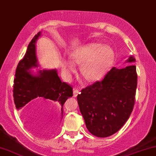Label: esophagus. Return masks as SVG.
<instances>
[{
  "label": "esophagus",
  "instance_id": "1",
  "mask_svg": "<svg viewBox=\"0 0 156 156\" xmlns=\"http://www.w3.org/2000/svg\"><path fill=\"white\" fill-rule=\"evenodd\" d=\"M80 93V90H78V89H74L73 90V95L75 97H76L77 95Z\"/></svg>",
  "mask_w": 156,
  "mask_h": 156
}]
</instances>
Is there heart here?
<instances>
[{
  "instance_id": "1",
  "label": "heart",
  "mask_w": 156,
  "mask_h": 156,
  "mask_svg": "<svg viewBox=\"0 0 156 156\" xmlns=\"http://www.w3.org/2000/svg\"><path fill=\"white\" fill-rule=\"evenodd\" d=\"M115 58L113 50L108 45L94 43L74 51L71 54L72 61L80 64V72L89 81H97L106 74ZM62 71L66 78H70L76 68L69 60H63Z\"/></svg>"
}]
</instances>
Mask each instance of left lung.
Instances as JSON below:
<instances>
[{"mask_svg":"<svg viewBox=\"0 0 156 156\" xmlns=\"http://www.w3.org/2000/svg\"><path fill=\"white\" fill-rule=\"evenodd\" d=\"M135 61L132 55L126 61ZM137 78L134 64L122 68L113 67L102 80L81 90L77 100L90 133L105 138L123 127L133 109Z\"/></svg>","mask_w":156,"mask_h":156,"instance_id":"left-lung-1","label":"left lung"}]
</instances>
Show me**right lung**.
Listing matches in <instances>:
<instances>
[{
    "label": "right lung",
    "instance_id": "add662e5",
    "mask_svg": "<svg viewBox=\"0 0 156 156\" xmlns=\"http://www.w3.org/2000/svg\"><path fill=\"white\" fill-rule=\"evenodd\" d=\"M41 36L39 32L29 43L23 58L20 60L16 70L13 84V98L16 109H21L24 105L35 98L48 99L63 106L68 98L73 96V88L66 82H62L57 70H39L34 76L29 70L38 67L36 53V42Z\"/></svg>",
    "mask_w": 156,
    "mask_h": 156
}]
</instances>
